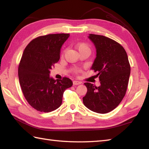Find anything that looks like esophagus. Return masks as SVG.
<instances>
[{
	"instance_id": "obj_1",
	"label": "esophagus",
	"mask_w": 149,
	"mask_h": 149,
	"mask_svg": "<svg viewBox=\"0 0 149 149\" xmlns=\"http://www.w3.org/2000/svg\"><path fill=\"white\" fill-rule=\"evenodd\" d=\"M81 83L80 81H73V84L74 85H79V84H81Z\"/></svg>"
}]
</instances>
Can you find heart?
Wrapping results in <instances>:
<instances>
[{
	"label": "heart",
	"mask_w": 149,
	"mask_h": 149,
	"mask_svg": "<svg viewBox=\"0 0 149 149\" xmlns=\"http://www.w3.org/2000/svg\"><path fill=\"white\" fill-rule=\"evenodd\" d=\"M76 47L77 49L79 50V52H82V51H84V50H87V51H90V49L89 45H88L86 43H78L76 44ZM74 72L75 73H77L79 72V70L77 68H75L74 70Z\"/></svg>",
	"instance_id": "1"
}]
</instances>
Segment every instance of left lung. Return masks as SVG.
Listing matches in <instances>:
<instances>
[{
	"mask_svg": "<svg viewBox=\"0 0 149 149\" xmlns=\"http://www.w3.org/2000/svg\"><path fill=\"white\" fill-rule=\"evenodd\" d=\"M89 38L96 48V58L91 69L97 72L100 85L85 83L87 93L83 103L97 113L111 111L124 97L130 76L131 66L123 47L104 36L90 34Z\"/></svg>",
	"mask_w": 149,
	"mask_h": 149,
	"instance_id": "left-lung-1",
	"label": "left lung"
}]
</instances>
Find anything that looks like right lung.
<instances>
[{"label": "right lung", "instance_id": "right-lung-1", "mask_svg": "<svg viewBox=\"0 0 149 149\" xmlns=\"http://www.w3.org/2000/svg\"><path fill=\"white\" fill-rule=\"evenodd\" d=\"M69 34H52L33 40L25 49L18 66V78L22 92L33 108L49 113L62 104L63 93L72 81L64 77L55 80L50 70L58 62L61 47Z\"/></svg>", "mask_w": 149, "mask_h": 149}]
</instances>
